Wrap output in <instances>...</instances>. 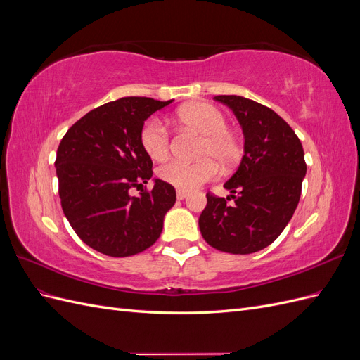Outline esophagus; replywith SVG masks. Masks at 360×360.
Listing matches in <instances>:
<instances>
[{
    "label": "esophagus",
    "mask_w": 360,
    "mask_h": 360,
    "mask_svg": "<svg viewBox=\"0 0 360 360\" xmlns=\"http://www.w3.org/2000/svg\"><path fill=\"white\" fill-rule=\"evenodd\" d=\"M188 197H189V192L188 191L177 189V198L179 200H184V198H188Z\"/></svg>",
    "instance_id": "34e87169"
}]
</instances>
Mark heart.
Masks as SVG:
<instances>
[{
  "label": "heart",
  "instance_id": "b5f03b06",
  "mask_svg": "<svg viewBox=\"0 0 360 360\" xmlns=\"http://www.w3.org/2000/svg\"><path fill=\"white\" fill-rule=\"evenodd\" d=\"M179 122L202 135L197 162L171 160L159 169V177L179 189H195L216 179L217 163L231 167L240 158V146L228 130L225 114L216 106L197 102L183 106L177 112ZM141 146L153 160H163L169 155V132L159 118H148L141 127Z\"/></svg>",
  "mask_w": 360,
  "mask_h": 360
}]
</instances>
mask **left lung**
Here are the masks:
<instances>
[{"mask_svg": "<svg viewBox=\"0 0 360 360\" xmlns=\"http://www.w3.org/2000/svg\"><path fill=\"white\" fill-rule=\"evenodd\" d=\"M237 117L245 136L240 165L224 188L207 193L200 216L204 240L228 254H254L274 243L299 204L307 163L300 139L270 108L242 96H216ZM231 198L235 204L226 202Z\"/></svg>", "mask_w": 360, "mask_h": 360, "instance_id": "1", "label": "left lung"}]
</instances>
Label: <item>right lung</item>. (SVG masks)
Returning <instances> with one entry per match:
<instances>
[{"mask_svg": "<svg viewBox=\"0 0 360 360\" xmlns=\"http://www.w3.org/2000/svg\"><path fill=\"white\" fill-rule=\"evenodd\" d=\"M150 97H122L78 120L57 150L63 212L81 240L110 257H130L153 245L176 189L155 179L153 189H130L153 176V162L141 146L146 120L171 103Z\"/></svg>", "mask_w": 360, "mask_h": 360, "instance_id": "add662e5", "label": "right lung"}]
</instances>
